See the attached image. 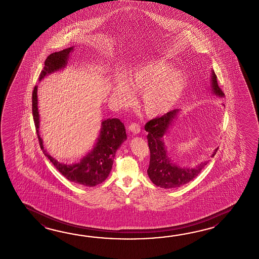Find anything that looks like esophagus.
Masks as SVG:
<instances>
[{
    "label": "esophagus",
    "mask_w": 259,
    "mask_h": 259,
    "mask_svg": "<svg viewBox=\"0 0 259 259\" xmlns=\"http://www.w3.org/2000/svg\"><path fill=\"white\" fill-rule=\"evenodd\" d=\"M128 130L130 132H132V134L136 135L139 132H141V126L137 124V123H132L130 126H128Z\"/></svg>",
    "instance_id": "obj_1"
}]
</instances>
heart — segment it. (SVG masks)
Instances as JSON below:
<instances>
[{"label":"heart","instance_id":"heart-1","mask_svg":"<svg viewBox=\"0 0 259 259\" xmlns=\"http://www.w3.org/2000/svg\"><path fill=\"white\" fill-rule=\"evenodd\" d=\"M186 85L182 72L172 70L165 62H149L134 68L128 79L125 75L116 77L115 93L123 104L130 105L133 94H142L140 105L145 115L166 114L182 97Z\"/></svg>","mask_w":259,"mask_h":259}]
</instances>
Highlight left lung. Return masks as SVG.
I'll use <instances>...</instances> for the list:
<instances>
[{
    "label": "left lung",
    "instance_id": "obj_1",
    "mask_svg": "<svg viewBox=\"0 0 259 259\" xmlns=\"http://www.w3.org/2000/svg\"><path fill=\"white\" fill-rule=\"evenodd\" d=\"M211 89L217 96H224L223 92L219 87L217 75L214 71L211 73ZM178 113L179 109L170 111L161 117L151 119L144 126L145 131L148 132L147 140L150 149V164L147 173L154 184L165 189L181 187L183 184L191 182L198 176L199 173L207 165V161H204L194 167H181L173 163L167 156L164 137L176 119ZM218 149H215L211 157L215 156Z\"/></svg>",
    "mask_w": 259,
    "mask_h": 259
}]
</instances>
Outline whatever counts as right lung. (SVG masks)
<instances>
[{
    "label": "right lung",
    "instance_id": "add662e5",
    "mask_svg": "<svg viewBox=\"0 0 259 259\" xmlns=\"http://www.w3.org/2000/svg\"><path fill=\"white\" fill-rule=\"evenodd\" d=\"M73 50L74 47H69L50 55L44 62V69L39 74V80H41L49 74L66 67L69 55ZM37 91L38 86H35L32 93V113L39 146L45 156L53 163L56 169L70 182L89 187H94L105 182L112 169L117 149L120 147L124 141L127 140L124 124L117 118L103 120L99 138L97 139V143H95L94 149L78 163L72 165L62 164L52 157L44 149L39 132V115Z\"/></svg>",
    "mask_w": 259,
    "mask_h": 259
}]
</instances>
